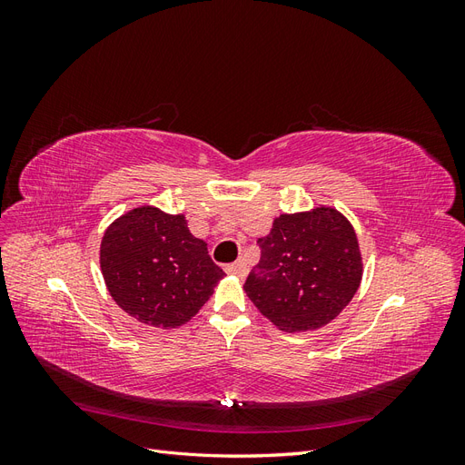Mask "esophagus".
<instances>
[{
    "mask_svg": "<svg viewBox=\"0 0 465 465\" xmlns=\"http://www.w3.org/2000/svg\"><path fill=\"white\" fill-rule=\"evenodd\" d=\"M224 272H227L229 275H234V277H241L244 279L248 275V265L244 262H234V263H229L224 265Z\"/></svg>",
    "mask_w": 465,
    "mask_h": 465,
    "instance_id": "obj_1",
    "label": "esophagus"
}]
</instances>
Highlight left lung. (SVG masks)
Wrapping results in <instances>:
<instances>
[{"mask_svg":"<svg viewBox=\"0 0 465 465\" xmlns=\"http://www.w3.org/2000/svg\"><path fill=\"white\" fill-rule=\"evenodd\" d=\"M258 244L262 258L244 291L281 331L328 326L355 297L362 279L359 238L335 207L279 215Z\"/></svg>","mask_w":465,"mask_h":465,"instance_id":"left-lung-1","label":"left lung"}]
</instances>
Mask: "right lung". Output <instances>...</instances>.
I'll return each mask as SVG.
<instances>
[{
  "instance_id": "1",
  "label": "right lung",
  "mask_w": 465,
  "mask_h": 465,
  "mask_svg": "<svg viewBox=\"0 0 465 465\" xmlns=\"http://www.w3.org/2000/svg\"><path fill=\"white\" fill-rule=\"evenodd\" d=\"M101 272L110 297L137 322L180 328L213 294L224 272L195 238L188 219L139 205L112 221L101 241Z\"/></svg>"
}]
</instances>
